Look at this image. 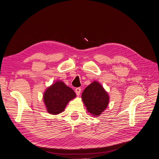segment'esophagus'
Instances as JSON below:
<instances>
[{"label": "esophagus", "instance_id": "1", "mask_svg": "<svg viewBox=\"0 0 159 159\" xmlns=\"http://www.w3.org/2000/svg\"><path fill=\"white\" fill-rule=\"evenodd\" d=\"M75 93H76V95L79 96L80 95V93H81V88H78L75 89Z\"/></svg>", "mask_w": 159, "mask_h": 159}]
</instances>
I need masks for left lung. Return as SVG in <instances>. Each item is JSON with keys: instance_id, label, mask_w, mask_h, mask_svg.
Here are the masks:
<instances>
[{"instance_id": "left-lung-1", "label": "left lung", "mask_w": 159, "mask_h": 159, "mask_svg": "<svg viewBox=\"0 0 159 159\" xmlns=\"http://www.w3.org/2000/svg\"><path fill=\"white\" fill-rule=\"evenodd\" d=\"M81 99L88 112L93 117H97L107 107L109 95L102 84L94 81L84 90Z\"/></svg>"}]
</instances>
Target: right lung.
Segmentation results:
<instances>
[{
  "label": "right lung",
  "instance_id": "obj_1",
  "mask_svg": "<svg viewBox=\"0 0 159 159\" xmlns=\"http://www.w3.org/2000/svg\"><path fill=\"white\" fill-rule=\"evenodd\" d=\"M75 97L76 95L73 89L63 81L57 80L45 90L43 101L48 113L57 115L63 112L67 104Z\"/></svg>",
  "mask_w": 159,
  "mask_h": 159
}]
</instances>
